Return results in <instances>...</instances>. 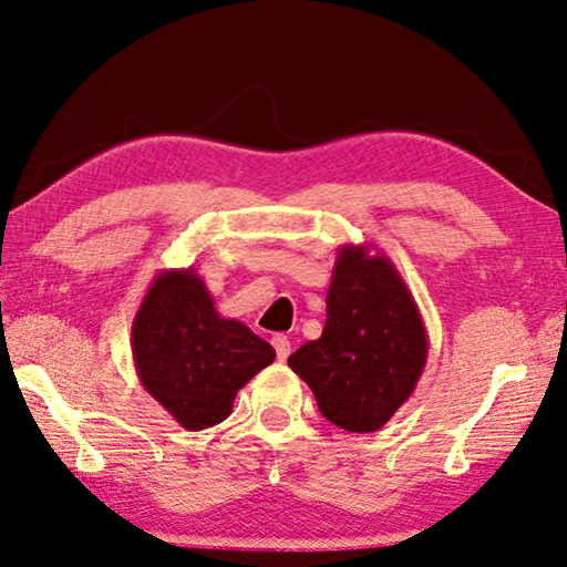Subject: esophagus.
Instances as JSON below:
<instances>
[{"label":"esophagus","mask_w":567,"mask_h":567,"mask_svg":"<svg viewBox=\"0 0 567 567\" xmlns=\"http://www.w3.org/2000/svg\"><path fill=\"white\" fill-rule=\"evenodd\" d=\"M272 348L277 352V360H287V354H290V340L285 338V334H275L272 338Z\"/></svg>","instance_id":"esophagus-1"}]
</instances>
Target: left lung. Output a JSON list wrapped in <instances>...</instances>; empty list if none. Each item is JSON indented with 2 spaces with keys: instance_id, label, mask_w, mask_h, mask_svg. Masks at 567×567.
Wrapping results in <instances>:
<instances>
[{
  "instance_id": "left-lung-1",
  "label": "left lung",
  "mask_w": 567,
  "mask_h": 567,
  "mask_svg": "<svg viewBox=\"0 0 567 567\" xmlns=\"http://www.w3.org/2000/svg\"><path fill=\"white\" fill-rule=\"evenodd\" d=\"M425 360V324L398 267L368 245H342L322 334L287 358L322 415L375 433L415 392Z\"/></svg>"
}]
</instances>
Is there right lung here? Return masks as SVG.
<instances>
[{"label": "right lung", "instance_id": "add662e5", "mask_svg": "<svg viewBox=\"0 0 567 567\" xmlns=\"http://www.w3.org/2000/svg\"><path fill=\"white\" fill-rule=\"evenodd\" d=\"M132 358L145 390L185 430L233 412L237 390L275 360L270 342L217 312L192 267L152 280L132 322Z\"/></svg>", "mask_w": 567, "mask_h": 567}]
</instances>
